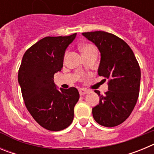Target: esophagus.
<instances>
[{"label": "esophagus", "mask_w": 154, "mask_h": 154, "mask_svg": "<svg viewBox=\"0 0 154 154\" xmlns=\"http://www.w3.org/2000/svg\"><path fill=\"white\" fill-rule=\"evenodd\" d=\"M79 94L81 95V96H82V95H85V94H87L88 92H89V91L85 89H79Z\"/></svg>", "instance_id": "obj_1"}]
</instances>
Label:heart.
Wrapping results in <instances>:
<instances>
[{"label":"heart","mask_w":154,"mask_h":154,"mask_svg":"<svg viewBox=\"0 0 154 154\" xmlns=\"http://www.w3.org/2000/svg\"><path fill=\"white\" fill-rule=\"evenodd\" d=\"M81 50H82V55H85L88 53L91 52L93 50H96L95 47L93 45L90 44H84L81 46Z\"/></svg>","instance_id":"1"}]
</instances>
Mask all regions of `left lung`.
<instances>
[{
  "label": "left lung",
  "mask_w": 154,
  "mask_h": 154,
  "mask_svg": "<svg viewBox=\"0 0 154 154\" xmlns=\"http://www.w3.org/2000/svg\"><path fill=\"white\" fill-rule=\"evenodd\" d=\"M82 35L100 51L98 74L109 79V90L105 95L95 91L99 103L92 108L93 118L101 126H118L130 116L138 99L140 65L130 46L119 37L101 31L84 32Z\"/></svg>",
  "instance_id": "8db88e82"
}]
</instances>
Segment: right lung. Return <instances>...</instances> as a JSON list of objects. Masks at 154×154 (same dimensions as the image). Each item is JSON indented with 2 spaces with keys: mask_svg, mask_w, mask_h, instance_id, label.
Listing matches in <instances>:
<instances>
[{
  "mask_svg": "<svg viewBox=\"0 0 154 154\" xmlns=\"http://www.w3.org/2000/svg\"><path fill=\"white\" fill-rule=\"evenodd\" d=\"M76 33L69 36L45 37L30 47L22 58L18 83L27 109L40 126L60 131L72 123L74 107L79 99L78 89L60 88L54 75L62 70L64 55Z\"/></svg>",
  "mask_w": 154,
  "mask_h": 154,
  "instance_id": "right-lung-1",
  "label": "right lung"
}]
</instances>
